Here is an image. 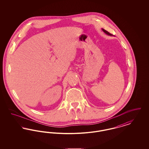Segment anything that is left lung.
<instances>
[{"mask_svg":"<svg viewBox=\"0 0 149 149\" xmlns=\"http://www.w3.org/2000/svg\"><path fill=\"white\" fill-rule=\"evenodd\" d=\"M102 30L103 31V32H105L106 34H107V35L110 36L112 35L111 33H110L109 32H108L107 31H106V30H105V29H102Z\"/></svg>","mask_w":149,"mask_h":149,"instance_id":"1","label":"left lung"}]
</instances>
